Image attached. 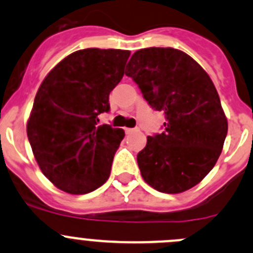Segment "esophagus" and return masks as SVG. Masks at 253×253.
<instances>
[{
    "instance_id": "1",
    "label": "esophagus",
    "mask_w": 253,
    "mask_h": 253,
    "mask_svg": "<svg viewBox=\"0 0 253 253\" xmlns=\"http://www.w3.org/2000/svg\"><path fill=\"white\" fill-rule=\"evenodd\" d=\"M133 131H136V129H134V128H125V132H126L127 134L132 133V132H133Z\"/></svg>"
}]
</instances>
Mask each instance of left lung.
<instances>
[{"label": "left lung", "mask_w": 253, "mask_h": 253, "mask_svg": "<svg viewBox=\"0 0 253 253\" xmlns=\"http://www.w3.org/2000/svg\"><path fill=\"white\" fill-rule=\"evenodd\" d=\"M126 76L156 111H164L165 131L148 136L137 155L143 180L155 190L180 193L204 180L218 160L227 119L206 71L171 47L136 51Z\"/></svg>", "instance_id": "left-lung-1"}]
</instances>
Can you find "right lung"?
I'll return each instance as SVG.
<instances>
[{"instance_id":"add662e5","label":"right lung","mask_w":253,"mask_h":253,"mask_svg":"<svg viewBox=\"0 0 253 253\" xmlns=\"http://www.w3.org/2000/svg\"><path fill=\"white\" fill-rule=\"evenodd\" d=\"M131 52L86 48L48 72L35 97L27 137L42 173L60 190L84 195L107 181L122 128L98 126L110 92L121 81Z\"/></svg>"}]
</instances>
